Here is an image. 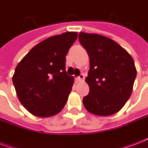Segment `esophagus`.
Instances as JSON below:
<instances>
[{
  "instance_id": "1",
  "label": "esophagus",
  "mask_w": 148,
  "mask_h": 148,
  "mask_svg": "<svg viewBox=\"0 0 148 148\" xmlns=\"http://www.w3.org/2000/svg\"><path fill=\"white\" fill-rule=\"evenodd\" d=\"M75 79H76V81H77V82H80V81H83L84 80V74H81L80 76L77 77Z\"/></svg>"
}]
</instances>
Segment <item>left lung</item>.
Instances as JSON below:
<instances>
[{
  "mask_svg": "<svg viewBox=\"0 0 148 148\" xmlns=\"http://www.w3.org/2000/svg\"><path fill=\"white\" fill-rule=\"evenodd\" d=\"M78 38L90 58L85 79L90 90L83 98L84 105L95 115L114 114L131 97L137 75L133 58L117 42L104 36L81 32Z\"/></svg>",
  "mask_w": 148,
  "mask_h": 148,
  "instance_id": "8db88e82",
  "label": "left lung"
}]
</instances>
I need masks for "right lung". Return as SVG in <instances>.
<instances>
[{"mask_svg": "<svg viewBox=\"0 0 148 148\" xmlns=\"http://www.w3.org/2000/svg\"><path fill=\"white\" fill-rule=\"evenodd\" d=\"M77 38V32H66L47 38L16 67L13 84L20 102L32 114L51 117L64 107L74 84L66 72L65 57Z\"/></svg>", "mask_w": 148, "mask_h": 148, "instance_id": "obj_1", "label": "right lung"}]
</instances>
